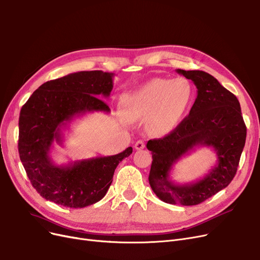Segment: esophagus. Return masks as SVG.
I'll return each mask as SVG.
<instances>
[{"label": "esophagus", "instance_id": "esophagus-1", "mask_svg": "<svg viewBox=\"0 0 260 260\" xmlns=\"http://www.w3.org/2000/svg\"><path fill=\"white\" fill-rule=\"evenodd\" d=\"M145 147H146V145H145V141L144 140L136 141V144H135V149L136 150H142Z\"/></svg>", "mask_w": 260, "mask_h": 260}]
</instances>
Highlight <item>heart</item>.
<instances>
[{
  "mask_svg": "<svg viewBox=\"0 0 260 260\" xmlns=\"http://www.w3.org/2000/svg\"><path fill=\"white\" fill-rule=\"evenodd\" d=\"M193 95V86L186 78H154L124 95L122 107L129 120L146 119L150 134L165 136L178 126Z\"/></svg>",
  "mask_w": 260,
  "mask_h": 260,
  "instance_id": "b5f03b06",
  "label": "heart"
}]
</instances>
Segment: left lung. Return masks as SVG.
Here are the masks:
<instances>
[{"label": "left lung", "mask_w": 260, "mask_h": 260, "mask_svg": "<svg viewBox=\"0 0 260 260\" xmlns=\"http://www.w3.org/2000/svg\"><path fill=\"white\" fill-rule=\"evenodd\" d=\"M176 72L194 83L198 96L189 115L171 134L148 141L152 153L149 183L163 202L190 206L202 203L231 182L245 146L246 126L238 98L213 75L200 70ZM200 146L214 150L216 165L196 182H173L169 175L172 166Z\"/></svg>", "instance_id": "obj_1"}]
</instances>
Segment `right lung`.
I'll return each instance as SVG.
<instances>
[{"label":"right lung","mask_w":260,"mask_h":260,"mask_svg":"<svg viewBox=\"0 0 260 260\" xmlns=\"http://www.w3.org/2000/svg\"><path fill=\"white\" fill-rule=\"evenodd\" d=\"M113 73L80 71L42 84L21 108L18 151L28 177L41 197L71 208L97 203L110 187L116 166L133 152L96 156L57 165L49 152L62 145V129L89 112H110L98 97H109Z\"/></svg>","instance_id":"add662e5"}]
</instances>
